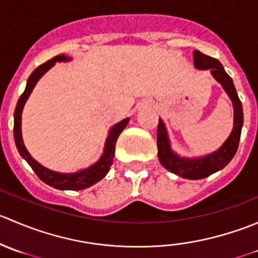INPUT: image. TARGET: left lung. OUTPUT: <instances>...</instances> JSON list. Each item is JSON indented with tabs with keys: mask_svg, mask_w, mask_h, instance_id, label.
<instances>
[{
	"mask_svg": "<svg viewBox=\"0 0 258 258\" xmlns=\"http://www.w3.org/2000/svg\"><path fill=\"white\" fill-rule=\"evenodd\" d=\"M194 64L197 70H210L212 77L222 86L225 92L232 101L233 106V128L222 146L215 152L200 157H184L179 156L171 147L167 128L162 119L158 121L157 148L158 160L161 165L170 172L187 179H201L209 177L212 173L222 170L230 163L238 148L243 124V111L241 101L236 92L233 81L226 74L225 69L218 59L207 56L200 51H194Z\"/></svg>",
	"mask_w": 258,
	"mask_h": 258,
	"instance_id": "8db88e82",
	"label": "left lung"
}]
</instances>
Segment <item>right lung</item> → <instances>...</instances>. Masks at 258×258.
I'll return each instance as SVG.
<instances>
[{"instance_id":"obj_1","label":"right lung","mask_w":258,"mask_h":258,"mask_svg":"<svg viewBox=\"0 0 258 258\" xmlns=\"http://www.w3.org/2000/svg\"><path fill=\"white\" fill-rule=\"evenodd\" d=\"M69 61H71L70 57L64 56V54H58V56H54L53 58L48 59L47 62H45V63L41 64V66H38L37 69L31 74V76L28 77L27 80V85H26L25 91H23V93L21 95V97L18 98L16 110H15L14 136L15 142H16V147L18 152H20V155L22 156V158H25V160L27 161L28 165L31 166V168H32L33 171H35L36 175L40 177L41 181L47 183L48 186L54 187V188L62 189V191H64V189L79 191V189L88 188V187H91L92 184L97 183L98 181H101V179L107 175V172L110 171L111 165H112L113 162L116 141L117 139H118L119 134L123 131L124 127H126L127 123L130 122V118L122 119V121L117 122L116 124H113V126L111 127L110 131H108L107 139H106L105 147H103V153L101 155V157L98 158L97 162L88 166L87 168H82V170L77 171V172L63 173L49 170V168L41 165L40 162H37V161L30 155V152H28L27 148H26L25 144H23L22 130H21L23 107H25L26 105V101L28 100L30 95L32 93L36 83L40 81L41 77H42L49 69H52L56 62Z\"/></svg>"}]
</instances>
